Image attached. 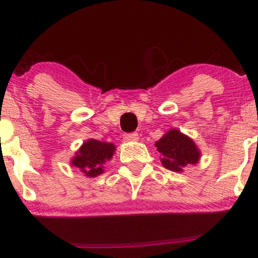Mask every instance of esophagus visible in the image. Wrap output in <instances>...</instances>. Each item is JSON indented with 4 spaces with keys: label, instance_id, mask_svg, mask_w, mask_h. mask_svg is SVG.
Here are the masks:
<instances>
[{
    "label": "esophagus",
    "instance_id": "obj_1",
    "mask_svg": "<svg viewBox=\"0 0 258 258\" xmlns=\"http://www.w3.org/2000/svg\"><path fill=\"white\" fill-rule=\"evenodd\" d=\"M123 137L127 141H137L139 140V134L137 132H130V134H124Z\"/></svg>",
    "mask_w": 258,
    "mask_h": 258
}]
</instances>
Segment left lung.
<instances>
[{
    "mask_svg": "<svg viewBox=\"0 0 258 258\" xmlns=\"http://www.w3.org/2000/svg\"><path fill=\"white\" fill-rule=\"evenodd\" d=\"M161 163L171 171H182L187 165H195L200 158V151L191 139L177 130H171L156 142Z\"/></svg>",
    "mask_w": 258,
    "mask_h": 258,
    "instance_id": "obj_1",
    "label": "left lung"
}]
</instances>
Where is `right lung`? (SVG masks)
Instances as JSON below:
<instances>
[{
  "mask_svg": "<svg viewBox=\"0 0 258 258\" xmlns=\"http://www.w3.org/2000/svg\"><path fill=\"white\" fill-rule=\"evenodd\" d=\"M114 146L97 140L86 141L72 160V166L79 167L86 176L96 177L103 172V165L112 157Z\"/></svg>",
  "mask_w": 258,
  "mask_h": 258,
  "instance_id": "1",
  "label": "right lung"
}]
</instances>
